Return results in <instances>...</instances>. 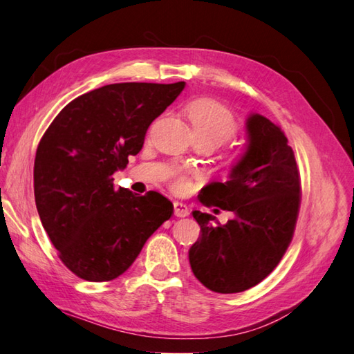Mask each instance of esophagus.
I'll return each instance as SVG.
<instances>
[{
	"label": "esophagus",
	"instance_id": "esophagus-1",
	"mask_svg": "<svg viewBox=\"0 0 354 354\" xmlns=\"http://www.w3.org/2000/svg\"><path fill=\"white\" fill-rule=\"evenodd\" d=\"M173 208H175V216L176 217H185V216H189V207H187L185 204H183V202H175V204H173Z\"/></svg>",
	"mask_w": 354,
	"mask_h": 354
}]
</instances>
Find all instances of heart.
<instances>
[{
	"instance_id": "1",
	"label": "heart",
	"mask_w": 354,
	"mask_h": 354,
	"mask_svg": "<svg viewBox=\"0 0 354 354\" xmlns=\"http://www.w3.org/2000/svg\"><path fill=\"white\" fill-rule=\"evenodd\" d=\"M187 117L192 123L194 137L214 138L219 145L237 129L232 112L213 99L193 100L187 106ZM183 184V181H179V185Z\"/></svg>"
}]
</instances>
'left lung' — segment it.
<instances>
[{
    "label": "left lung",
    "mask_w": 354,
    "mask_h": 354,
    "mask_svg": "<svg viewBox=\"0 0 354 354\" xmlns=\"http://www.w3.org/2000/svg\"><path fill=\"white\" fill-rule=\"evenodd\" d=\"M245 131V149L227 181L208 184L201 194V202L234 217L221 223L193 212L202 234L189 251L190 266L205 288L219 293L243 292L272 272L290 243L299 208L297 161L281 127L251 112Z\"/></svg>",
    "instance_id": "obj_1"
}]
</instances>
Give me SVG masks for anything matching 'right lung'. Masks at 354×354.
Listing matches in <instances>:
<instances>
[{
    "label": "right lung",
    "instance_id": "right-lung-1",
    "mask_svg": "<svg viewBox=\"0 0 354 354\" xmlns=\"http://www.w3.org/2000/svg\"><path fill=\"white\" fill-rule=\"evenodd\" d=\"M178 84H112L70 102L35 158V201L64 265L88 281L126 272L146 240L170 219L171 202L114 189L112 175L137 155L150 123L183 93Z\"/></svg>",
    "mask_w": 354,
    "mask_h": 354
}]
</instances>
